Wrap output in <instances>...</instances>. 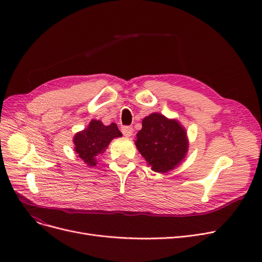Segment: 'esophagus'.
<instances>
[{
  "mask_svg": "<svg viewBox=\"0 0 262 262\" xmlns=\"http://www.w3.org/2000/svg\"><path fill=\"white\" fill-rule=\"evenodd\" d=\"M121 132H122V134L125 136V137H130L132 135H133V132H134V129H133V127H130V126H122L121 127Z\"/></svg>",
  "mask_w": 262,
  "mask_h": 262,
  "instance_id": "1",
  "label": "esophagus"
}]
</instances>
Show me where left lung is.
I'll return each mask as SVG.
<instances>
[{
	"mask_svg": "<svg viewBox=\"0 0 262 262\" xmlns=\"http://www.w3.org/2000/svg\"><path fill=\"white\" fill-rule=\"evenodd\" d=\"M135 143L152 170L161 173L178 166L188 150L187 134L181 124L160 114L143 119Z\"/></svg>",
	"mask_w": 262,
	"mask_h": 262,
	"instance_id": "1",
	"label": "left lung"
}]
</instances>
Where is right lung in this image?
<instances>
[{
  "instance_id": "right-lung-1",
  "label": "right lung",
  "mask_w": 262,
  "mask_h": 262,
  "mask_svg": "<svg viewBox=\"0 0 262 262\" xmlns=\"http://www.w3.org/2000/svg\"><path fill=\"white\" fill-rule=\"evenodd\" d=\"M121 136L116 123L105 126L101 121L92 120L86 129L75 135L73 139L75 152L89 167H94L96 164L95 156L103 153L114 138Z\"/></svg>"
}]
</instances>
